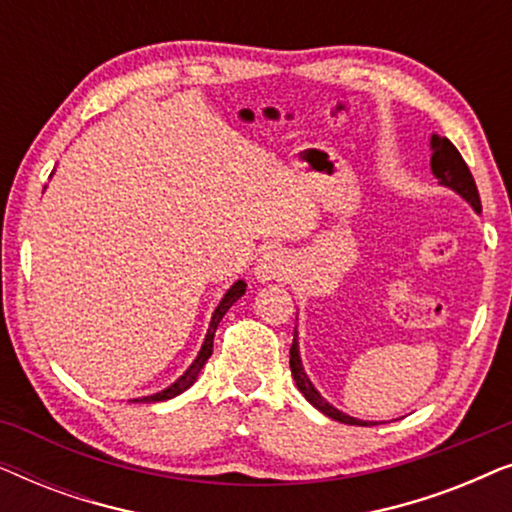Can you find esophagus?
<instances>
[{
    "mask_svg": "<svg viewBox=\"0 0 512 512\" xmlns=\"http://www.w3.org/2000/svg\"><path fill=\"white\" fill-rule=\"evenodd\" d=\"M286 270H289V256L279 249H270L258 256L254 265V277L258 282H272V279H282Z\"/></svg>",
    "mask_w": 512,
    "mask_h": 512,
    "instance_id": "34e87169",
    "label": "esophagus"
}]
</instances>
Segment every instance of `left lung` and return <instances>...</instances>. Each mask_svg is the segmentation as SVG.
<instances>
[{
	"label": "left lung",
	"instance_id": "8db88e82",
	"mask_svg": "<svg viewBox=\"0 0 512 512\" xmlns=\"http://www.w3.org/2000/svg\"><path fill=\"white\" fill-rule=\"evenodd\" d=\"M431 172H433V177L438 179L440 186L452 188V191L461 195V198H464L468 205L475 209V212H478V214L482 212L478 186H475L473 174H471V170H468V165L464 163V158H461L457 146H454L447 137L431 135ZM289 366H291V375H293V380H296V387L300 389V394H303L307 401H310L319 412H324V415L331 417V419H338V422H342V424H352V426H368L370 424V422H361V419L345 415V412L335 408V405L328 403L326 398L319 394L317 387H314L312 380L305 373L303 361H300L298 328L293 331Z\"/></svg>",
	"mask_w": 512,
	"mask_h": 512
}]
</instances>
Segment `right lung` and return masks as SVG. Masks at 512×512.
<instances>
[{"label":"right lung","mask_w":512,"mask_h":512,"mask_svg":"<svg viewBox=\"0 0 512 512\" xmlns=\"http://www.w3.org/2000/svg\"><path fill=\"white\" fill-rule=\"evenodd\" d=\"M244 291H247V284H244V279H237V282L230 286L226 291V296L221 298L219 307H216L214 314H212V321H209V328H207V335H205V342H202L198 356H195V361L188 366V370L184 375L179 377L177 382H172L170 387L158 391V394H151V396H142V398H132V403H158V401H170V398L184 394V391L191 387V384L198 380L202 366H205L209 356H212V349H214V333L216 328H219V321L223 319V314H226L233 303H237L244 296Z\"/></svg>","instance_id":"1"}]
</instances>
